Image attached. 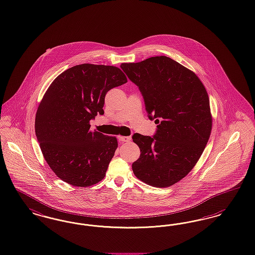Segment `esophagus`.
I'll use <instances>...</instances> for the list:
<instances>
[{
    "label": "esophagus",
    "mask_w": 255,
    "mask_h": 255,
    "mask_svg": "<svg viewBox=\"0 0 255 255\" xmlns=\"http://www.w3.org/2000/svg\"><path fill=\"white\" fill-rule=\"evenodd\" d=\"M119 140L121 142H128L131 140V137L130 136H123V135H120L119 136Z\"/></svg>",
    "instance_id": "obj_1"
}]
</instances>
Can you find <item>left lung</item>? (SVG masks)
<instances>
[{
  "instance_id": "left-lung-1",
  "label": "left lung",
  "mask_w": 255,
  "mask_h": 255,
  "mask_svg": "<svg viewBox=\"0 0 255 255\" xmlns=\"http://www.w3.org/2000/svg\"><path fill=\"white\" fill-rule=\"evenodd\" d=\"M121 68L138 87L148 118L158 124L153 136L132 134L140 149L132 172L151 186L169 187L191 172L209 140L207 91L194 72L165 56L122 63Z\"/></svg>"
}]
</instances>
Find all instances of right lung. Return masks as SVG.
<instances>
[{"instance_id": "obj_1", "label": "right lung", "mask_w": 255, "mask_h": 255, "mask_svg": "<svg viewBox=\"0 0 255 255\" xmlns=\"http://www.w3.org/2000/svg\"><path fill=\"white\" fill-rule=\"evenodd\" d=\"M126 82L118 67L83 63L62 72L44 94L36 114V136L44 159L64 182L87 187L105 176L118 141L91 132L90 122L104 114L106 93Z\"/></svg>"}]
</instances>
